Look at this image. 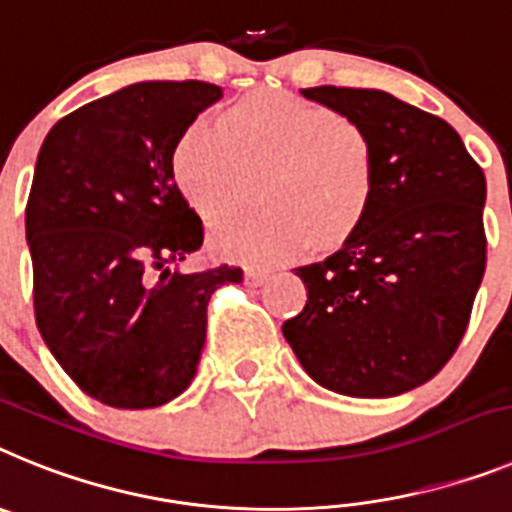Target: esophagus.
<instances>
[{
    "mask_svg": "<svg viewBox=\"0 0 512 512\" xmlns=\"http://www.w3.org/2000/svg\"><path fill=\"white\" fill-rule=\"evenodd\" d=\"M270 278V270H262V268H247L244 270V283L252 288L262 286V283L268 281Z\"/></svg>",
    "mask_w": 512,
    "mask_h": 512,
    "instance_id": "obj_1",
    "label": "esophagus"
}]
</instances>
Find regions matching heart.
Returning a JSON list of instances; mask_svg holds the SVG:
<instances>
[{
  "instance_id": "1",
  "label": "heart",
  "mask_w": 512,
  "mask_h": 512,
  "mask_svg": "<svg viewBox=\"0 0 512 512\" xmlns=\"http://www.w3.org/2000/svg\"><path fill=\"white\" fill-rule=\"evenodd\" d=\"M180 190L201 216L234 208L252 180L268 208L213 221V244L250 262H281L348 239L376 190L371 139L358 123L291 92H255L221 123L195 121L172 154Z\"/></svg>"
}]
</instances>
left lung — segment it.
<instances>
[{
    "label": "left lung",
    "mask_w": 512,
    "mask_h": 512,
    "mask_svg": "<svg viewBox=\"0 0 512 512\" xmlns=\"http://www.w3.org/2000/svg\"><path fill=\"white\" fill-rule=\"evenodd\" d=\"M301 95L366 131L376 190L340 250L293 268L306 304L283 337L324 389L397 397L433 379L466 332L487 262L484 172L443 118L389 92Z\"/></svg>",
    "instance_id": "obj_1"
}]
</instances>
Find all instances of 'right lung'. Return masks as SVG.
<instances>
[{
    "label": "right lung",
    "mask_w": 512,
    "mask_h": 512,
    "mask_svg": "<svg viewBox=\"0 0 512 512\" xmlns=\"http://www.w3.org/2000/svg\"><path fill=\"white\" fill-rule=\"evenodd\" d=\"M224 90L136 82L48 131L33 172L25 237L35 322L71 381L118 410L180 397L206 345V309L242 270H172L201 250L203 224L175 185L182 131Z\"/></svg>",
    "instance_id": "obj_1"
}]
</instances>
